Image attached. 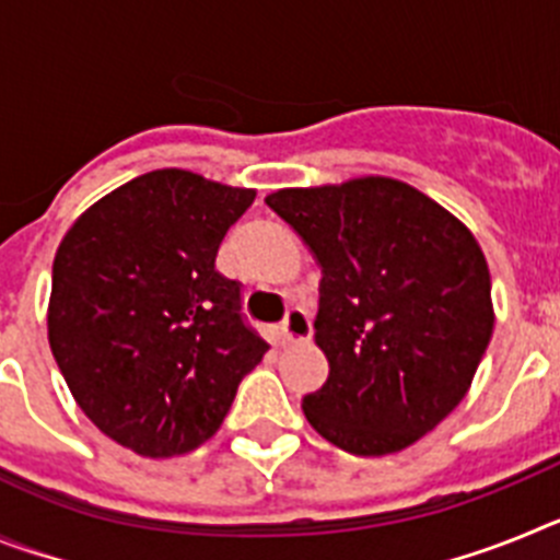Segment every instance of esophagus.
<instances>
[{"label":"esophagus","instance_id":"1","mask_svg":"<svg viewBox=\"0 0 560 560\" xmlns=\"http://www.w3.org/2000/svg\"><path fill=\"white\" fill-rule=\"evenodd\" d=\"M280 334H283L285 341H303L311 336V316L308 311L294 305V308L285 311V319L280 325Z\"/></svg>","mask_w":560,"mask_h":560}]
</instances>
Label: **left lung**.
Returning a JSON list of instances; mask_svg holds the SVG:
<instances>
[{
  "mask_svg": "<svg viewBox=\"0 0 560 560\" xmlns=\"http://www.w3.org/2000/svg\"><path fill=\"white\" fill-rule=\"evenodd\" d=\"M266 205L323 266L314 339L330 373L303 398L308 423L359 457L412 446L465 398L491 341L477 237L387 176L277 190Z\"/></svg>",
  "mask_w": 560,
  "mask_h": 560,
  "instance_id": "8db88e82",
  "label": "left lung"
}]
</instances>
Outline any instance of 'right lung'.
Wrapping results in <instances>:
<instances>
[{"instance_id": "add662e5", "label": "right lung", "mask_w": 560, "mask_h": 560, "mask_svg": "<svg viewBox=\"0 0 560 560\" xmlns=\"http://www.w3.org/2000/svg\"><path fill=\"white\" fill-rule=\"evenodd\" d=\"M255 190L165 167L103 196L63 235L47 330L78 407L114 443L176 457L219 432L269 350L215 269Z\"/></svg>"}]
</instances>
